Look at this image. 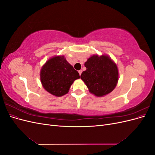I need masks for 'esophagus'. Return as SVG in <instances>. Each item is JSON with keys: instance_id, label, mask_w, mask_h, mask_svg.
<instances>
[{"instance_id": "esophagus-1", "label": "esophagus", "mask_w": 155, "mask_h": 155, "mask_svg": "<svg viewBox=\"0 0 155 155\" xmlns=\"http://www.w3.org/2000/svg\"><path fill=\"white\" fill-rule=\"evenodd\" d=\"M78 72H79V75H80V76H81V73H82V70H79V71H78Z\"/></svg>"}]
</instances>
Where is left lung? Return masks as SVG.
<instances>
[{
  "mask_svg": "<svg viewBox=\"0 0 155 155\" xmlns=\"http://www.w3.org/2000/svg\"><path fill=\"white\" fill-rule=\"evenodd\" d=\"M87 68L81 75L89 92L101 97L114 90L118 81V70L108 55H93L85 63Z\"/></svg>",
  "mask_w": 155,
  "mask_h": 155,
  "instance_id": "1",
  "label": "left lung"
}]
</instances>
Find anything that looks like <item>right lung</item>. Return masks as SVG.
Instances as JSON below:
<instances>
[{"instance_id": "obj_1", "label": "right lung", "mask_w": 155, "mask_h": 155, "mask_svg": "<svg viewBox=\"0 0 155 155\" xmlns=\"http://www.w3.org/2000/svg\"><path fill=\"white\" fill-rule=\"evenodd\" d=\"M41 81L45 90L55 96L60 97L68 92L70 86L80 78L63 55L50 58L41 68Z\"/></svg>"}]
</instances>
